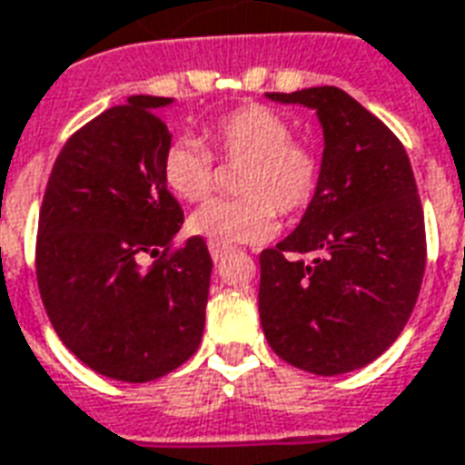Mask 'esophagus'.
I'll return each mask as SVG.
<instances>
[{"label":"esophagus","instance_id":"1","mask_svg":"<svg viewBox=\"0 0 465 465\" xmlns=\"http://www.w3.org/2000/svg\"><path fill=\"white\" fill-rule=\"evenodd\" d=\"M209 253H212V259L214 261H222L223 256H226V249H222V246H214V243H209Z\"/></svg>","mask_w":465,"mask_h":465}]
</instances>
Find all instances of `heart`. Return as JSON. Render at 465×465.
Segmentation results:
<instances>
[{
  "mask_svg": "<svg viewBox=\"0 0 465 465\" xmlns=\"http://www.w3.org/2000/svg\"><path fill=\"white\" fill-rule=\"evenodd\" d=\"M209 153L192 137L174 140L163 154V180L182 202H202L214 184V163L239 164L236 199H214L187 219V232L232 249L263 243L278 232V214L295 216L318 189V157L301 143L283 115L246 105L223 115L202 135Z\"/></svg>",
  "mask_w": 465,
  "mask_h": 465,
  "instance_id": "1",
  "label": "heart"
}]
</instances>
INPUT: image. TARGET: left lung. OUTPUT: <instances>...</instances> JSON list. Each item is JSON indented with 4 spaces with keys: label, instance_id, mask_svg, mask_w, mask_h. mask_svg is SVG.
Instances as JSON below:
<instances>
[{
    "label": "left lung",
    "instance_id": "left-lung-1",
    "mask_svg": "<svg viewBox=\"0 0 465 465\" xmlns=\"http://www.w3.org/2000/svg\"><path fill=\"white\" fill-rule=\"evenodd\" d=\"M266 98L315 110L325 147L301 223L259 259L263 335L298 370L355 372L399 338L419 298L426 236L414 172L390 127L335 85Z\"/></svg>",
    "mask_w": 465,
    "mask_h": 465
}]
</instances>
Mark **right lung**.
Returning a JSON list of instances; mask_svg holds the SVG:
<instances>
[{
    "mask_svg": "<svg viewBox=\"0 0 465 465\" xmlns=\"http://www.w3.org/2000/svg\"><path fill=\"white\" fill-rule=\"evenodd\" d=\"M172 98L130 95L68 140L39 214L36 278L61 342L98 374L153 381L197 352L212 278L204 239L160 256L184 214L163 180L172 145L157 110Z\"/></svg>",
    "mask_w": 465,
    "mask_h": 465,
    "instance_id": "add662e5",
    "label": "right lung"
}]
</instances>
